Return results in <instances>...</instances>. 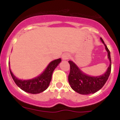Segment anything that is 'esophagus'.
Instances as JSON below:
<instances>
[{
	"instance_id": "1",
	"label": "esophagus",
	"mask_w": 120,
	"mask_h": 120,
	"mask_svg": "<svg viewBox=\"0 0 120 120\" xmlns=\"http://www.w3.org/2000/svg\"><path fill=\"white\" fill-rule=\"evenodd\" d=\"M70 57V55L67 53H64L63 55H62V58L64 59V60H67Z\"/></svg>"
}]
</instances>
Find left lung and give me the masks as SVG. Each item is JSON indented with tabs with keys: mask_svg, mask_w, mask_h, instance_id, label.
Returning <instances> with one entry per match:
<instances>
[{
	"mask_svg": "<svg viewBox=\"0 0 120 120\" xmlns=\"http://www.w3.org/2000/svg\"><path fill=\"white\" fill-rule=\"evenodd\" d=\"M100 39L105 46V49L108 52V58L110 61V66L104 75L99 77H90L80 71V70L73 62L68 61L70 66L68 82L74 91L82 95L91 94L100 90L104 86L110 75L112 62L110 50H108L106 44H105L103 40L101 38Z\"/></svg>",
	"mask_w": 120,
	"mask_h": 120,
	"instance_id": "obj_1",
	"label": "left lung"
}]
</instances>
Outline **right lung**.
Listing matches in <instances>:
<instances>
[{"mask_svg": "<svg viewBox=\"0 0 120 120\" xmlns=\"http://www.w3.org/2000/svg\"><path fill=\"white\" fill-rule=\"evenodd\" d=\"M61 62V59H56L50 62L45 70L40 76L32 80H21L17 79L10 70V75L15 84L22 90L28 93L37 94L45 91L49 86L52 80V76L55 68Z\"/></svg>", "mask_w": 120, "mask_h": 120, "instance_id": "1", "label": "right lung"}]
</instances>
